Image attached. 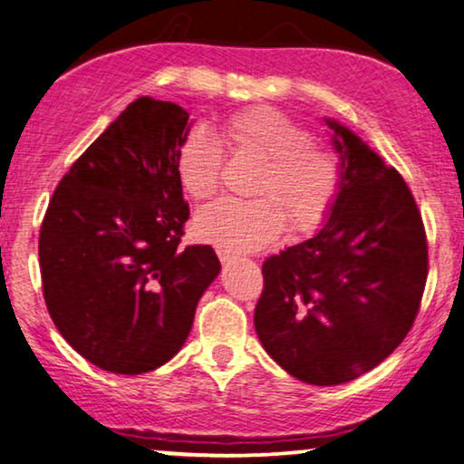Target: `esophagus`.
Instances as JSON below:
<instances>
[{
	"mask_svg": "<svg viewBox=\"0 0 464 464\" xmlns=\"http://www.w3.org/2000/svg\"><path fill=\"white\" fill-rule=\"evenodd\" d=\"M218 256H220V261H222V263H231V261H236V256H233L231 252H225V250H218Z\"/></svg>",
	"mask_w": 464,
	"mask_h": 464,
	"instance_id": "esophagus-1",
	"label": "esophagus"
}]
</instances>
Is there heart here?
I'll list each match as a JSON object with an SVG mask.
<instances>
[{"label": "heart", "instance_id": "obj_1", "mask_svg": "<svg viewBox=\"0 0 464 464\" xmlns=\"http://www.w3.org/2000/svg\"><path fill=\"white\" fill-rule=\"evenodd\" d=\"M228 150L259 162L250 184L256 198H220L195 216L198 239L242 255L261 250L286 233L308 236L324 225L340 192L343 162L313 140L308 128L272 107L236 111L220 124ZM178 175L186 192L208 198L220 188L222 151L208 132L188 130L178 148Z\"/></svg>", "mask_w": 464, "mask_h": 464}]
</instances>
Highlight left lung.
<instances>
[{
  "label": "left lung",
  "mask_w": 464,
  "mask_h": 464,
  "mask_svg": "<svg viewBox=\"0 0 464 464\" xmlns=\"http://www.w3.org/2000/svg\"><path fill=\"white\" fill-rule=\"evenodd\" d=\"M343 181L319 233L263 263L255 308L261 344L291 377L340 385L402 343L420 310L428 246L401 173L327 120Z\"/></svg>",
  "instance_id": "left-lung-1"
}]
</instances>
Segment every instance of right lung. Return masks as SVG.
<instances>
[{
    "label": "right lung",
    "instance_id": "right-lung-1",
    "mask_svg": "<svg viewBox=\"0 0 464 464\" xmlns=\"http://www.w3.org/2000/svg\"><path fill=\"white\" fill-rule=\"evenodd\" d=\"M179 104L137 98L81 154L40 227L49 314L76 353L115 374L156 371L184 347L220 274L212 246L179 248L188 203Z\"/></svg>",
    "mask_w": 464,
    "mask_h": 464
}]
</instances>
